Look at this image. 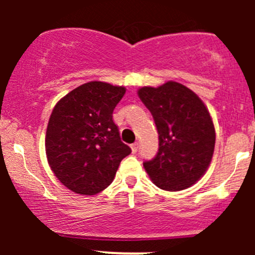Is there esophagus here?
I'll return each mask as SVG.
<instances>
[{"mask_svg": "<svg viewBox=\"0 0 255 255\" xmlns=\"http://www.w3.org/2000/svg\"><path fill=\"white\" fill-rule=\"evenodd\" d=\"M138 146H139V145H138L137 142L133 143V144H130V149H132V153H133V154L137 153V151H138Z\"/></svg>", "mask_w": 255, "mask_h": 255, "instance_id": "obj_1", "label": "esophagus"}]
</instances>
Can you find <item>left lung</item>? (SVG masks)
<instances>
[{
	"mask_svg": "<svg viewBox=\"0 0 255 255\" xmlns=\"http://www.w3.org/2000/svg\"><path fill=\"white\" fill-rule=\"evenodd\" d=\"M138 96L159 134V149L144 169L161 190L180 191L196 184L210 166L216 132L212 117L192 90L176 81L143 86Z\"/></svg>",
	"mask_w": 255,
	"mask_h": 255,
	"instance_id": "obj_1",
	"label": "left lung"
}]
</instances>
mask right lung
<instances>
[{
	"instance_id": "1",
	"label": "right lung",
	"mask_w": 255,
	"mask_h": 255,
	"mask_svg": "<svg viewBox=\"0 0 255 255\" xmlns=\"http://www.w3.org/2000/svg\"><path fill=\"white\" fill-rule=\"evenodd\" d=\"M125 86L104 81L82 84L54 106L45 134V153L55 176L80 195H96L115 179L130 148L122 143L112 113Z\"/></svg>"
}]
</instances>
